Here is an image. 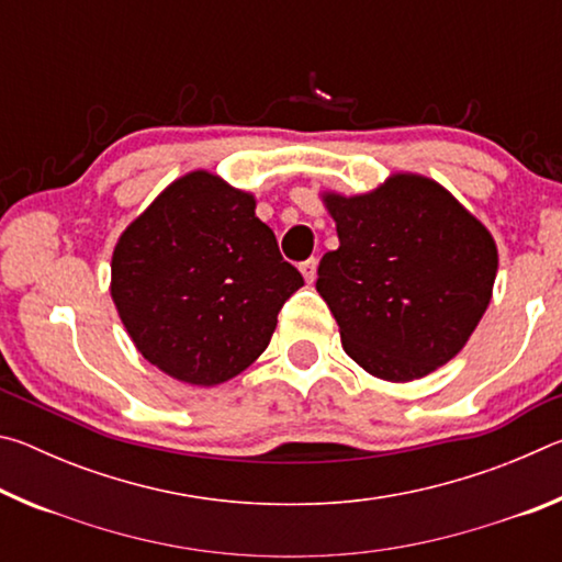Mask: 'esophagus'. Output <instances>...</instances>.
Returning <instances> with one entry per match:
<instances>
[{
	"mask_svg": "<svg viewBox=\"0 0 562 562\" xmlns=\"http://www.w3.org/2000/svg\"><path fill=\"white\" fill-rule=\"evenodd\" d=\"M300 272L304 274V280H307V284L315 282V278H317V258H310V260L300 262Z\"/></svg>",
	"mask_w": 562,
	"mask_h": 562,
	"instance_id": "34e87169",
	"label": "esophagus"
}]
</instances>
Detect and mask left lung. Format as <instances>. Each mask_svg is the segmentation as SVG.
<instances>
[{"label":"left lung","mask_w":562,"mask_h":562,"mask_svg":"<svg viewBox=\"0 0 562 562\" xmlns=\"http://www.w3.org/2000/svg\"><path fill=\"white\" fill-rule=\"evenodd\" d=\"M339 247L317 292L347 355L369 374L412 382L463 349L491 302V233L429 178L398 173L374 193L325 195Z\"/></svg>","instance_id":"obj_1"}]
</instances>
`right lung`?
Wrapping results in <instances>:
<instances>
[{
	"label": "right lung",
	"instance_id": "right-lung-1",
	"mask_svg": "<svg viewBox=\"0 0 562 562\" xmlns=\"http://www.w3.org/2000/svg\"><path fill=\"white\" fill-rule=\"evenodd\" d=\"M302 284L255 217L252 195L205 170L168 186L126 227L111 260V297L133 345L198 386L250 367Z\"/></svg>",
	"mask_w": 562,
	"mask_h": 562
}]
</instances>
